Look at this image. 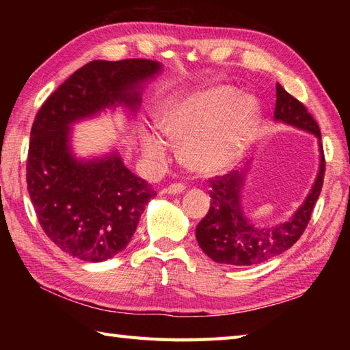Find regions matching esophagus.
<instances>
[{
	"mask_svg": "<svg viewBox=\"0 0 350 350\" xmlns=\"http://www.w3.org/2000/svg\"><path fill=\"white\" fill-rule=\"evenodd\" d=\"M165 192H167L168 196L182 194V192H185V185H182V183H173V185H170V187L165 189Z\"/></svg>",
	"mask_w": 350,
	"mask_h": 350,
	"instance_id": "1",
	"label": "esophagus"
}]
</instances>
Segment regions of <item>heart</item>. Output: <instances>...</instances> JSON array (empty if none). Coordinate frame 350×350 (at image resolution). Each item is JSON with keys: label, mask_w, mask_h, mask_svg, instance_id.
I'll return each instance as SVG.
<instances>
[{"label": "heart", "mask_w": 350, "mask_h": 350, "mask_svg": "<svg viewBox=\"0 0 350 350\" xmlns=\"http://www.w3.org/2000/svg\"><path fill=\"white\" fill-rule=\"evenodd\" d=\"M260 105L252 94H236L233 87L215 85L183 93L168 102L159 129L168 139L182 143L180 156L200 174H217L236 165L257 131ZM148 159L162 163L167 144L158 133L141 137Z\"/></svg>", "instance_id": "obj_1"}]
</instances>
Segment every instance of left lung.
Instances as JSON below:
<instances>
[{"label":"left lung","instance_id":"obj_1","mask_svg":"<svg viewBox=\"0 0 350 350\" xmlns=\"http://www.w3.org/2000/svg\"><path fill=\"white\" fill-rule=\"evenodd\" d=\"M273 122L292 126L317 138L319 170L306 200L292 217L278 224L260 226L243 211L242 192L251 162L241 171L212 180L211 209L196 228L200 248L213 262L232 266H252L267 262L292 248L306 230L311 212L321 196L325 173L321 129L306 107L277 84Z\"/></svg>","mask_w":350,"mask_h":350}]
</instances>
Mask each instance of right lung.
<instances>
[{"label": "right lung", "instance_id": "add662e5", "mask_svg": "<svg viewBox=\"0 0 350 350\" xmlns=\"http://www.w3.org/2000/svg\"><path fill=\"white\" fill-rule=\"evenodd\" d=\"M159 62L87 63L52 93L37 113L27 161V187L43 232L66 254L99 263L131 242L156 191L124 165L117 148L79 156L73 126L102 114L133 118Z\"/></svg>", "mask_w": 350, "mask_h": 350}]
</instances>
